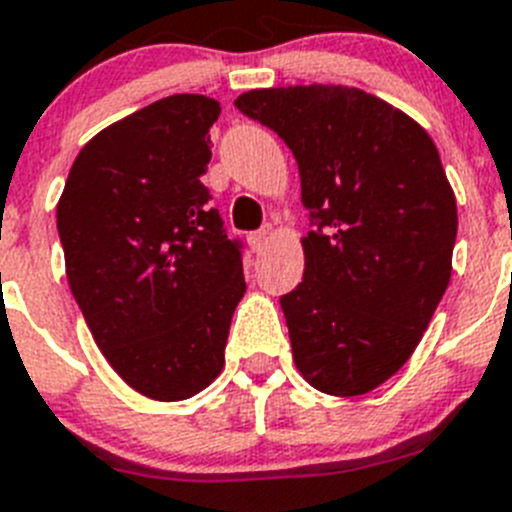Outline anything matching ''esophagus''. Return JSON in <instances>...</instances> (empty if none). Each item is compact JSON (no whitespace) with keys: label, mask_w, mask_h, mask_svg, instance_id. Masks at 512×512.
<instances>
[{"label":"esophagus","mask_w":512,"mask_h":512,"mask_svg":"<svg viewBox=\"0 0 512 512\" xmlns=\"http://www.w3.org/2000/svg\"><path fill=\"white\" fill-rule=\"evenodd\" d=\"M250 247H252V252H257V255H260L262 250H265V244H268V239H270V231L268 229H260V231H252L250 237Z\"/></svg>","instance_id":"34e87169"}]
</instances>
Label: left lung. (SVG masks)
<instances>
[{"label":"left lung","instance_id":"obj_1","mask_svg":"<svg viewBox=\"0 0 512 512\" xmlns=\"http://www.w3.org/2000/svg\"><path fill=\"white\" fill-rule=\"evenodd\" d=\"M234 105L299 164L306 268L281 296L296 368L332 397L366 394L415 353L451 281L459 216L438 149L410 115L342 84Z\"/></svg>","mask_w":512,"mask_h":512}]
</instances>
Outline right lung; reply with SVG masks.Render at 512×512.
I'll use <instances>...</instances> for the list:
<instances>
[{
	"mask_svg": "<svg viewBox=\"0 0 512 512\" xmlns=\"http://www.w3.org/2000/svg\"><path fill=\"white\" fill-rule=\"evenodd\" d=\"M206 95L151 102L84 144L56 206L66 278L115 373L157 402L206 389L224 368L244 296L242 242L208 206Z\"/></svg>",
	"mask_w": 512,
	"mask_h": 512,
	"instance_id": "1",
	"label": "right lung"
}]
</instances>
